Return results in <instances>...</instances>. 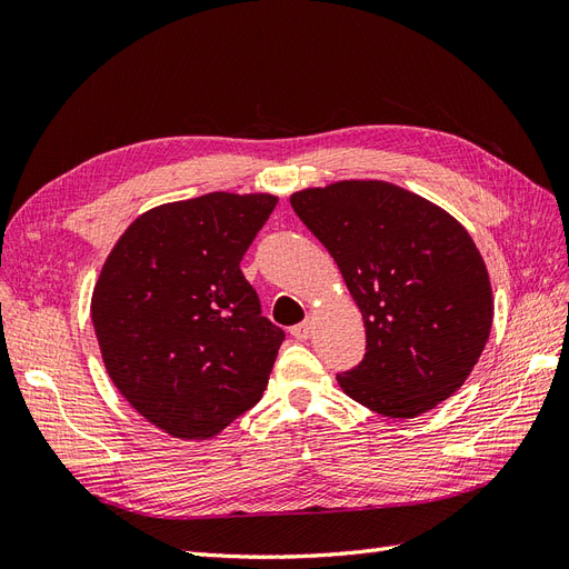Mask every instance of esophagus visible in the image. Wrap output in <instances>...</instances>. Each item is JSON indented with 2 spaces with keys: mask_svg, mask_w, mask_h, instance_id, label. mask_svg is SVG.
Listing matches in <instances>:
<instances>
[{
  "mask_svg": "<svg viewBox=\"0 0 569 569\" xmlns=\"http://www.w3.org/2000/svg\"><path fill=\"white\" fill-rule=\"evenodd\" d=\"M311 330H313V327H311V320H303V322H299V325L291 327V337L299 339V341H306L308 337H311Z\"/></svg>",
  "mask_w": 569,
  "mask_h": 569,
  "instance_id": "obj_1",
  "label": "esophagus"
}]
</instances>
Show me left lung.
<instances>
[{"label": "left lung", "instance_id": "1", "mask_svg": "<svg viewBox=\"0 0 569 569\" xmlns=\"http://www.w3.org/2000/svg\"><path fill=\"white\" fill-rule=\"evenodd\" d=\"M289 201L363 313L366 356L337 375L343 393L387 418H416L456 393L493 320L489 272L468 230L382 180L303 189Z\"/></svg>", "mask_w": 569, "mask_h": 569}]
</instances>
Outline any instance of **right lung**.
Returning <instances> with one entry per match:
<instances>
[{
  "label": "right lung",
  "instance_id": "right-lung-1",
  "mask_svg": "<svg viewBox=\"0 0 569 569\" xmlns=\"http://www.w3.org/2000/svg\"><path fill=\"white\" fill-rule=\"evenodd\" d=\"M278 197L211 192L137 218L92 295L107 372L144 420L206 439L253 408L284 332L261 316L242 258Z\"/></svg>",
  "mask_w": 569,
  "mask_h": 569
}]
</instances>
